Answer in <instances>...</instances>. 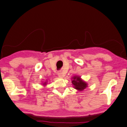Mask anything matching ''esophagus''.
<instances>
[{"label":"esophagus","instance_id":"esophagus-1","mask_svg":"<svg viewBox=\"0 0 127 127\" xmlns=\"http://www.w3.org/2000/svg\"><path fill=\"white\" fill-rule=\"evenodd\" d=\"M58 75L59 77H63L64 76V74H63V73L62 71H58Z\"/></svg>","mask_w":127,"mask_h":127}]
</instances>
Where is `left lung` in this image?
<instances>
[{
	"label": "left lung",
	"mask_w": 127,
	"mask_h": 127,
	"mask_svg": "<svg viewBox=\"0 0 127 127\" xmlns=\"http://www.w3.org/2000/svg\"><path fill=\"white\" fill-rule=\"evenodd\" d=\"M72 83L74 89L82 91L84 90L87 87L88 84L87 82L83 80L80 76H74L72 77Z\"/></svg>",
	"instance_id": "obj_1"
}]
</instances>
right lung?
Masks as SVG:
<instances>
[{"mask_svg": "<svg viewBox=\"0 0 127 127\" xmlns=\"http://www.w3.org/2000/svg\"><path fill=\"white\" fill-rule=\"evenodd\" d=\"M41 84L42 86H44V87H45V86H46V85L48 84V80L46 79V80H45L44 81H42Z\"/></svg>", "mask_w": 127, "mask_h": 127, "instance_id": "add662e5", "label": "right lung"}]
</instances>
